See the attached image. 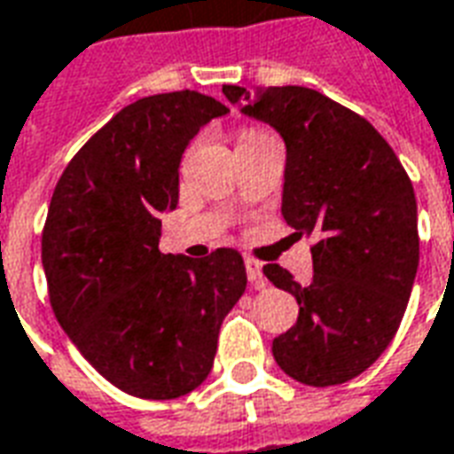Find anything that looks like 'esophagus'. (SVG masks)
<instances>
[{
    "label": "esophagus",
    "instance_id": "esophagus-1",
    "mask_svg": "<svg viewBox=\"0 0 454 454\" xmlns=\"http://www.w3.org/2000/svg\"><path fill=\"white\" fill-rule=\"evenodd\" d=\"M246 270L250 285L257 286V289H262V286L267 285L265 275H262V262H260V260H255V257H246Z\"/></svg>",
    "mask_w": 454,
    "mask_h": 454
}]
</instances>
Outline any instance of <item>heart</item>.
Listing matches in <instances>:
<instances>
[{
  "instance_id": "obj_1",
  "label": "heart",
  "mask_w": 454,
  "mask_h": 454,
  "mask_svg": "<svg viewBox=\"0 0 454 454\" xmlns=\"http://www.w3.org/2000/svg\"><path fill=\"white\" fill-rule=\"evenodd\" d=\"M270 133L262 129H257V126H247V129H243V133H240V143H253V140H260V138H267Z\"/></svg>"
}]
</instances>
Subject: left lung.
<instances>
[{
	"instance_id": "obj_1",
	"label": "left lung",
	"mask_w": 454,
	"mask_h": 454,
	"mask_svg": "<svg viewBox=\"0 0 454 454\" xmlns=\"http://www.w3.org/2000/svg\"><path fill=\"white\" fill-rule=\"evenodd\" d=\"M223 94L285 138L282 216L296 238H314L311 285L262 267L299 304L272 355L309 387L350 381L387 350L409 304L419 270L413 184L380 130L325 94L294 84H223Z\"/></svg>"
}]
</instances>
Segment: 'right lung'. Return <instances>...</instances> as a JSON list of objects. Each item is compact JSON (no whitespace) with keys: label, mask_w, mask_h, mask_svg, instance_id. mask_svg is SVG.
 <instances>
[{"label":"right lung","mask_w":454,"mask_h":454,"mask_svg":"<svg viewBox=\"0 0 454 454\" xmlns=\"http://www.w3.org/2000/svg\"><path fill=\"white\" fill-rule=\"evenodd\" d=\"M228 106L153 94L123 106L55 184L41 240L51 306L84 360L130 396L168 401L214 367L218 331L247 285L243 257L160 253V214L179 199L182 153Z\"/></svg>","instance_id":"obj_1"}]
</instances>
